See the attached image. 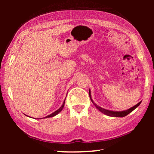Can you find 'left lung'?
I'll list each match as a JSON object with an SVG mask.
<instances>
[{"instance_id":"left-lung-1","label":"left lung","mask_w":154,"mask_h":154,"mask_svg":"<svg viewBox=\"0 0 154 154\" xmlns=\"http://www.w3.org/2000/svg\"><path fill=\"white\" fill-rule=\"evenodd\" d=\"M89 96H90V100L92 101V103L94 105H95V106L96 108H97L99 111L100 112H102L103 113L106 115V116H111V117H119V118H122V117H124L127 116L128 114H129L130 113H131L132 111H134L135 109H136L137 106H139L140 105V103H141V101L139 102L138 104H137L136 105H134L132 106V107L128 109H127L126 111H110V110H107V109H103L102 107H100V106H99L98 105H96V103H94V101L92 100V97H91V92H90V90H89Z\"/></svg>"}]
</instances>
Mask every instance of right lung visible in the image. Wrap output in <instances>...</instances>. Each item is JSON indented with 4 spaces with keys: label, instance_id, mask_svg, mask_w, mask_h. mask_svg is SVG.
Masks as SVG:
<instances>
[{
    "label": "right lung",
    "instance_id": "obj_1",
    "mask_svg": "<svg viewBox=\"0 0 154 154\" xmlns=\"http://www.w3.org/2000/svg\"><path fill=\"white\" fill-rule=\"evenodd\" d=\"M66 99V98H65ZM64 102H65V100H64V103H62V106H60V107L58 110L57 111H56L55 112H54V113H52L51 114H50V115H48V116H46L45 118H52V117H54V116H56L57 114H58L62 110V109H63V107L64 106Z\"/></svg>",
    "mask_w": 154,
    "mask_h": 154
}]
</instances>
